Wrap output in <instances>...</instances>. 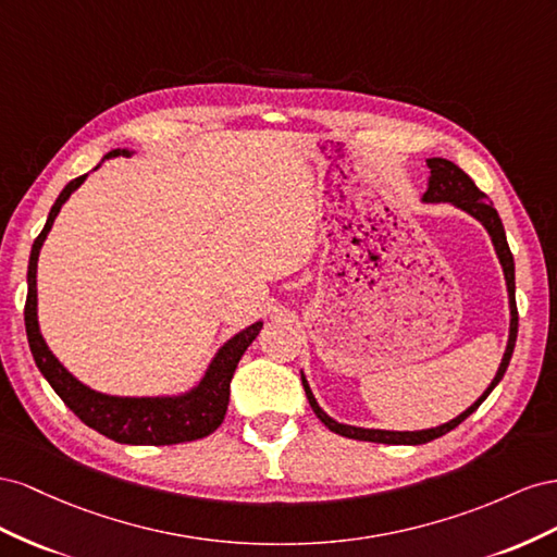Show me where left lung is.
<instances>
[{
    "label": "left lung",
    "mask_w": 557,
    "mask_h": 557,
    "mask_svg": "<svg viewBox=\"0 0 557 557\" xmlns=\"http://www.w3.org/2000/svg\"><path fill=\"white\" fill-rule=\"evenodd\" d=\"M426 168H429V180H426V190L422 194V202L434 205V202H448L453 208L467 212L469 216H473L479 224L487 231L492 247H495V253L499 259V265L504 270V280H506V292H508V341H506V349L504 357L499 361V369L492 377V383L485 387V392L475 399L467 410L459 412L457 418L443 422L438 426H429V429H416V432H394V429H369V426H355V424H345L333 420L329 412L317 404L314 394L310 389V383L306 373L300 371V380H304V389L308 401L314 410V416L320 418L333 434H341L347 438L355 441H371V443H387V446H420V443H429L443 434H448L450 429H455L459 422H465L471 412L479 408L487 394L499 385V380L504 377L508 361H511L513 347H516V336H518V310H516V263H513V253L508 249L506 243V233H504V224L497 214V210L492 208L490 198L483 194V190L471 182L469 174L465 170H459L453 161H446V158H426Z\"/></svg>",
    "instance_id": "obj_1"
}]
</instances>
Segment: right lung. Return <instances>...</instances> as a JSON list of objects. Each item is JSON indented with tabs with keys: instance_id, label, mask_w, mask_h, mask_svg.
Returning a JSON list of instances; mask_svg holds the SVG:
<instances>
[{
	"instance_id": "1",
	"label": "right lung",
	"mask_w": 557,
	"mask_h": 557,
	"mask_svg": "<svg viewBox=\"0 0 557 557\" xmlns=\"http://www.w3.org/2000/svg\"><path fill=\"white\" fill-rule=\"evenodd\" d=\"M137 151L133 149H114L109 151L100 165L109 158L125 156L131 158ZM98 165V168H100ZM92 168V170H98ZM88 180V174L72 180L60 190L58 200L46 219V226L32 245L29 265H27V304H25V331L41 375L49 380L65 406L74 416L88 424L102 436L125 443V446H174V443L198 441L210 436L214 429L224 422L228 396H231V377L237 369V361L243 359L245 349L259 336L263 320L249 324L237 331L224 345H221L210 359L208 369L200 375L194 387L177 394H156V396H119L88 387L74 373L67 371L53 352L49 343L41 336L39 326V296H37V263L39 251L49 237L55 216L62 205L70 200L74 190Z\"/></svg>"
}]
</instances>
